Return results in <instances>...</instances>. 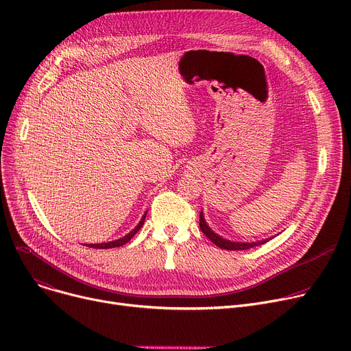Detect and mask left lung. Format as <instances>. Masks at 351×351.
<instances>
[{
	"label": "left lung",
	"mask_w": 351,
	"mask_h": 351,
	"mask_svg": "<svg viewBox=\"0 0 351 351\" xmlns=\"http://www.w3.org/2000/svg\"><path fill=\"white\" fill-rule=\"evenodd\" d=\"M199 226H200V230L204 232L206 234V237H209V241L212 243H215L217 247L220 249H225V250H246V249H250V247H254V246H259V245H263L266 243L267 241H262V242H256V243H237V242H230V241H226V239H222L220 236H217L216 233H213L209 226L206 225L205 219H204V215H199Z\"/></svg>",
	"instance_id": "1"
}]
</instances>
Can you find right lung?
<instances>
[{
  "instance_id": "right-lung-1",
  "label": "right lung",
  "mask_w": 351,
  "mask_h": 351,
  "mask_svg": "<svg viewBox=\"0 0 351 351\" xmlns=\"http://www.w3.org/2000/svg\"><path fill=\"white\" fill-rule=\"evenodd\" d=\"M145 216H146V213L143 215V217L141 219V222H139V225L132 230V232H129L126 236H123L122 239H118V241H115V242H109V243H101V245H89L88 247H92V249H110V247H118V246H123L125 243H128L129 241H131V239L135 236V233L141 229V226L143 225V222H145Z\"/></svg>"
}]
</instances>
